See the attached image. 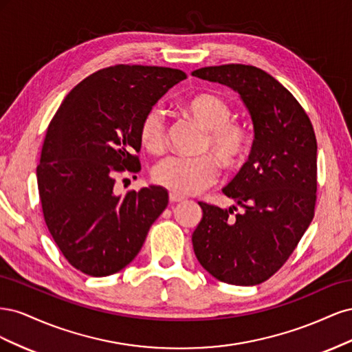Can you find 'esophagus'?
Wrapping results in <instances>:
<instances>
[{"mask_svg": "<svg viewBox=\"0 0 352 352\" xmlns=\"http://www.w3.org/2000/svg\"><path fill=\"white\" fill-rule=\"evenodd\" d=\"M168 199H170V202H184L185 201V197H182V195H177V194H170V197H168Z\"/></svg>", "mask_w": 352, "mask_h": 352, "instance_id": "34e87169", "label": "esophagus"}]
</instances>
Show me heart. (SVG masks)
<instances>
[{"label":"heart","mask_w":352,"mask_h":352,"mask_svg":"<svg viewBox=\"0 0 352 352\" xmlns=\"http://www.w3.org/2000/svg\"><path fill=\"white\" fill-rule=\"evenodd\" d=\"M185 113L197 122L206 136L199 151L211 153L198 157H167L153 170L154 184L177 195H194L217 180L219 164L226 170H238L251 153L252 136L248 126L233 120V107L214 94H198L182 102ZM166 120L163 111L153 107L140 124V141L151 154L163 153L166 146Z\"/></svg>","instance_id":"1"}]
</instances>
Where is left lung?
<instances>
[{
	"mask_svg": "<svg viewBox=\"0 0 352 352\" xmlns=\"http://www.w3.org/2000/svg\"><path fill=\"white\" fill-rule=\"evenodd\" d=\"M192 76L241 95L254 124L248 162L223 194L236 206L198 202L192 233L199 264L230 285H258L289 258L314 217L317 141L301 104L269 73L245 65L202 67ZM237 210L238 213H233Z\"/></svg>",
	"mask_w": 352,
	"mask_h": 352,
	"instance_id": "8db88e82",
	"label": "left lung"
}]
</instances>
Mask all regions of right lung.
<instances>
[{
	"label": "right lung",
	"mask_w": 352,
	"mask_h": 352,
	"mask_svg": "<svg viewBox=\"0 0 352 352\" xmlns=\"http://www.w3.org/2000/svg\"><path fill=\"white\" fill-rule=\"evenodd\" d=\"M182 70L117 65L92 73L63 100L36 167L42 212L61 254L85 274L120 272L168 204L162 186L114 192L117 173L141 170L140 124Z\"/></svg>",
	"instance_id": "add662e5"
}]
</instances>
